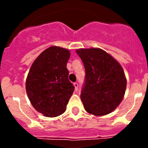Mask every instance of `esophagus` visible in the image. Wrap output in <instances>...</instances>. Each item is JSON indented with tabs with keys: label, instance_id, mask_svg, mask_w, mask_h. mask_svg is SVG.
<instances>
[{
	"label": "esophagus",
	"instance_id": "esophagus-1",
	"mask_svg": "<svg viewBox=\"0 0 148 148\" xmlns=\"http://www.w3.org/2000/svg\"><path fill=\"white\" fill-rule=\"evenodd\" d=\"M74 89H75V91L77 92V89H78V84H77V82H74Z\"/></svg>",
	"mask_w": 148,
	"mask_h": 148
}]
</instances>
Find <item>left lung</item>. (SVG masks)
<instances>
[{
    "mask_svg": "<svg viewBox=\"0 0 148 148\" xmlns=\"http://www.w3.org/2000/svg\"><path fill=\"white\" fill-rule=\"evenodd\" d=\"M85 68L81 100L88 113L102 116L114 111L122 102L127 80L121 65L98 48L76 51Z\"/></svg>",
    "mask_w": 148,
    "mask_h": 148,
    "instance_id": "obj_1",
    "label": "left lung"
}]
</instances>
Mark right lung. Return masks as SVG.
<instances>
[{
    "label": "right lung",
    "mask_w": 148,
    "mask_h": 148,
    "mask_svg": "<svg viewBox=\"0 0 148 148\" xmlns=\"http://www.w3.org/2000/svg\"><path fill=\"white\" fill-rule=\"evenodd\" d=\"M69 57L68 49L51 46L36 59L30 68L26 81L28 99L36 110L45 117L63 114L74 92L66 68Z\"/></svg>",
    "instance_id": "add662e5"
}]
</instances>
